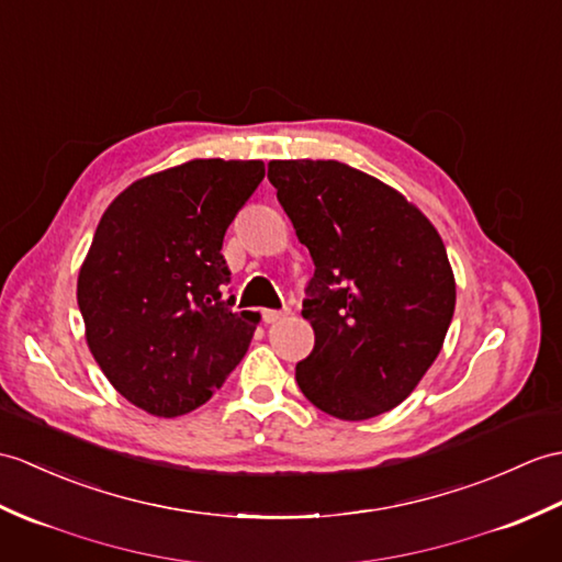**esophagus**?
<instances>
[{
  "label": "esophagus",
  "instance_id": "1",
  "mask_svg": "<svg viewBox=\"0 0 562 562\" xmlns=\"http://www.w3.org/2000/svg\"><path fill=\"white\" fill-rule=\"evenodd\" d=\"M286 316H290V308H266L263 311V321L266 323H278V321H284Z\"/></svg>",
  "mask_w": 562,
  "mask_h": 562
}]
</instances>
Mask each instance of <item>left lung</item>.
<instances>
[{
    "label": "left lung",
    "mask_w": 562,
    "mask_h": 562,
    "mask_svg": "<svg viewBox=\"0 0 562 562\" xmlns=\"http://www.w3.org/2000/svg\"><path fill=\"white\" fill-rule=\"evenodd\" d=\"M270 184L313 258L296 363L311 404L345 422L397 407L440 355L454 278L440 234L383 181L337 160H272Z\"/></svg>",
    "instance_id": "obj_1"
}]
</instances>
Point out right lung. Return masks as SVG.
Here are the masks:
<instances>
[{"mask_svg": "<svg viewBox=\"0 0 562 562\" xmlns=\"http://www.w3.org/2000/svg\"><path fill=\"white\" fill-rule=\"evenodd\" d=\"M263 177L260 160H191L134 181L100 217L78 308L102 373L143 412L201 407L249 349L258 313L225 299L222 239Z\"/></svg>", "mask_w": 562, "mask_h": 562, "instance_id": "1", "label": "right lung"}]
</instances>
